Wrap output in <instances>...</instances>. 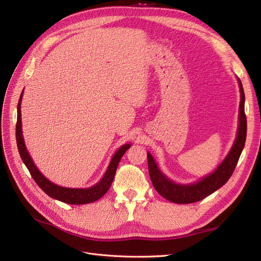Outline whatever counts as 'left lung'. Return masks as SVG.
<instances>
[{"label":"left lung","mask_w":261,"mask_h":261,"mask_svg":"<svg viewBox=\"0 0 261 261\" xmlns=\"http://www.w3.org/2000/svg\"><path fill=\"white\" fill-rule=\"evenodd\" d=\"M239 84L241 89V103L238 136H236L230 152H228L223 162L219 165L215 172L204 176L199 181H197V183L189 185L176 184L162 174V172L158 169V165L153 160L152 155L149 152L147 153L149 175L150 178H151L152 185L155 188V191L162 197H164L165 199L174 203L197 202L206 198L210 194L215 193L220 187H222L228 180V178L232 176L244 149L247 133V121L246 115H245V94L242 82L240 80Z\"/></svg>","instance_id":"1"}]
</instances>
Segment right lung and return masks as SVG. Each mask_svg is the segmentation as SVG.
I'll list each match as a JSON object with an SVG mask.
<instances>
[{"instance_id":"obj_1","label":"right lung","mask_w":261,"mask_h":261,"mask_svg":"<svg viewBox=\"0 0 261 261\" xmlns=\"http://www.w3.org/2000/svg\"><path fill=\"white\" fill-rule=\"evenodd\" d=\"M21 98H22V92L20 94L18 106H17V123H16L17 147H18V151L22 162L25 163L28 171L30 172L31 176H33L38 186L40 187L46 195L52 197V198L58 199L63 202H66V203H70V204H85V203H90L100 199L101 197L109 191V188L113 181L117 165L120 163L121 158L123 156L126 150L130 147V145L129 144L123 145L120 149L117 150V151L114 153L111 162H110L103 177H102L99 183H97L96 185H93L92 187H89V188H67V187L59 186L57 184L52 183V181H50L48 178H45L43 174H41V172L37 169L34 161L31 160V158L27 151L25 143H23L22 132H21V114H20Z\"/></svg>"}]
</instances>
